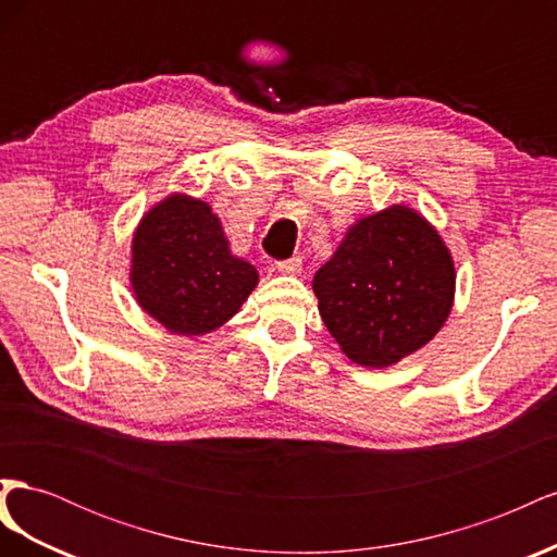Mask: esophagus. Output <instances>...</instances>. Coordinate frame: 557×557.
<instances>
[{"mask_svg":"<svg viewBox=\"0 0 557 557\" xmlns=\"http://www.w3.org/2000/svg\"><path fill=\"white\" fill-rule=\"evenodd\" d=\"M276 269L281 274H288V276H297L301 272V258H288V260H281L276 262Z\"/></svg>","mask_w":557,"mask_h":557,"instance_id":"esophagus-1","label":"esophagus"}]
</instances>
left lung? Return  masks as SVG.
<instances>
[{"instance_id": "obj_1", "label": "left lung", "mask_w": 557, "mask_h": 557, "mask_svg": "<svg viewBox=\"0 0 557 557\" xmlns=\"http://www.w3.org/2000/svg\"><path fill=\"white\" fill-rule=\"evenodd\" d=\"M325 327L346 356L391 367L423 348L453 307V258L423 215L391 207L346 232L313 276Z\"/></svg>"}]
</instances>
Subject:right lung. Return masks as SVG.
<instances>
[{"label": "right lung", "mask_w": 557, "mask_h": 557, "mask_svg": "<svg viewBox=\"0 0 557 557\" xmlns=\"http://www.w3.org/2000/svg\"><path fill=\"white\" fill-rule=\"evenodd\" d=\"M129 278L148 315L174 334L197 336L242 309L258 285V269L232 256L207 201L172 195L134 232Z\"/></svg>", "instance_id": "1"}]
</instances>
